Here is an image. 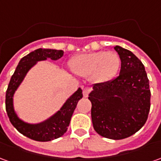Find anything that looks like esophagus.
I'll return each mask as SVG.
<instances>
[{
    "label": "esophagus",
    "instance_id": "esophagus-1",
    "mask_svg": "<svg viewBox=\"0 0 161 161\" xmlns=\"http://www.w3.org/2000/svg\"><path fill=\"white\" fill-rule=\"evenodd\" d=\"M91 91V89L89 87H85L83 90V96H84V97H87L88 95L90 94V92Z\"/></svg>",
    "mask_w": 161,
    "mask_h": 161
}]
</instances>
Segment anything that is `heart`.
Wrapping results in <instances>:
<instances>
[{"label": "heart", "instance_id": "heart-1", "mask_svg": "<svg viewBox=\"0 0 161 161\" xmlns=\"http://www.w3.org/2000/svg\"><path fill=\"white\" fill-rule=\"evenodd\" d=\"M70 64L74 73L90 77L92 82L102 84L115 77L121 65V59L114 52L99 51L73 57Z\"/></svg>", "mask_w": 161, "mask_h": 161}]
</instances>
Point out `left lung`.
<instances>
[{
  "label": "left lung",
  "mask_w": 161,
  "mask_h": 161,
  "mask_svg": "<svg viewBox=\"0 0 161 161\" xmlns=\"http://www.w3.org/2000/svg\"><path fill=\"white\" fill-rule=\"evenodd\" d=\"M121 59L117 77L96 84L89 95L91 119L98 135L112 140L128 138L147 120L151 92L142 61L134 53L115 46Z\"/></svg>",
  "instance_id": "obj_1"
}]
</instances>
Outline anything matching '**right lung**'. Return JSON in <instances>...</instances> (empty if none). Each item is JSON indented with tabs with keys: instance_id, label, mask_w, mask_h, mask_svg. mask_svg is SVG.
<instances>
[{
	"instance_id": "add662e5",
	"label": "right lung",
	"mask_w": 161,
	"mask_h": 161,
	"mask_svg": "<svg viewBox=\"0 0 161 161\" xmlns=\"http://www.w3.org/2000/svg\"><path fill=\"white\" fill-rule=\"evenodd\" d=\"M63 55L64 52L62 50L40 48L23 57L19 60V64L10 79L6 92V110L10 122L20 134L37 142L53 141L61 137L67 131L77 103L83 97L82 90L78 88V90L67 99L58 111L46 121L37 124L26 123L17 116L14 108L13 97L28 70L35 65L38 61L46 60L47 58L58 60Z\"/></svg>"
}]
</instances>
